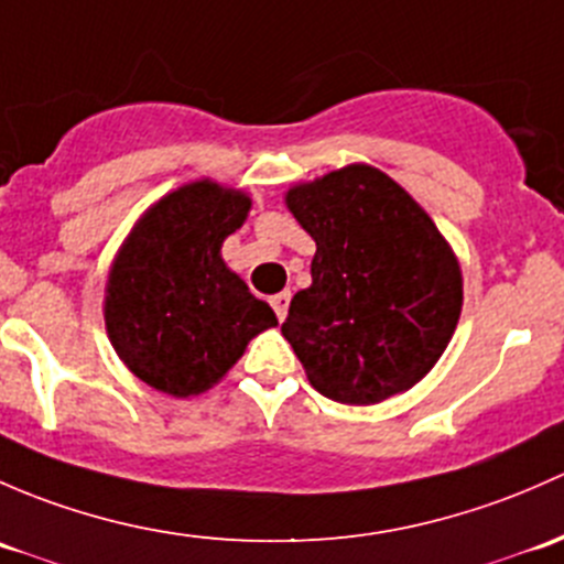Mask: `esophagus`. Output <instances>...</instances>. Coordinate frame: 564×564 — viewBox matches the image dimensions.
<instances>
[{
    "mask_svg": "<svg viewBox=\"0 0 564 564\" xmlns=\"http://www.w3.org/2000/svg\"><path fill=\"white\" fill-rule=\"evenodd\" d=\"M271 306H274L276 317H280V321H284V317H288V306H290V293H288V290L276 293L274 299H271Z\"/></svg>",
    "mask_w": 564,
    "mask_h": 564,
    "instance_id": "34e87169",
    "label": "esophagus"
}]
</instances>
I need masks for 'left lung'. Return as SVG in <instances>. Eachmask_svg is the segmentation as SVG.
<instances>
[{
	"instance_id": "8db88e82",
	"label": "left lung",
	"mask_w": 564,
	"mask_h": 564,
	"mask_svg": "<svg viewBox=\"0 0 564 564\" xmlns=\"http://www.w3.org/2000/svg\"><path fill=\"white\" fill-rule=\"evenodd\" d=\"M317 243L312 284L282 323L306 377L341 404H377L437 364L462 312V271L393 178L347 165L288 193Z\"/></svg>"
}]
</instances>
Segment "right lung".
<instances>
[{
	"label": "right lung",
	"mask_w": 564,
	"mask_h": 564,
	"mask_svg": "<svg viewBox=\"0 0 564 564\" xmlns=\"http://www.w3.org/2000/svg\"><path fill=\"white\" fill-rule=\"evenodd\" d=\"M249 197L214 182L176 189L135 225L106 290L113 350L135 377L171 397L208 391L260 330L265 301L225 265L223 241L247 219Z\"/></svg>",
	"instance_id": "add662e5"
}]
</instances>
